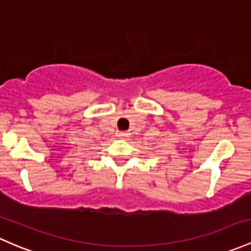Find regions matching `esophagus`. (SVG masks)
<instances>
[{
	"label": "esophagus",
	"mask_w": 251,
	"mask_h": 251,
	"mask_svg": "<svg viewBox=\"0 0 251 251\" xmlns=\"http://www.w3.org/2000/svg\"><path fill=\"white\" fill-rule=\"evenodd\" d=\"M130 134L131 133L127 132V131H120V132H118V137L119 138H127Z\"/></svg>",
	"instance_id": "34e87169"
}]
</instances>
